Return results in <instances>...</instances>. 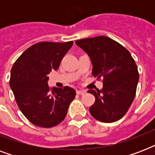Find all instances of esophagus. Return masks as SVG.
I'll return each mask as SVG.
<instances>
[{
	"instance_id": "1",
	"label": "esophagus",
	"mask_w": 155,
	"mask_h": 155,
	"mask_svg": "<svg viewBox=\"0 0 155 155\" xmlns=\"http://www.w3.org/2000/svg\"><path fill=\"white\" fill-rule=\"evenodd\" d=\"M76 93H77V94H80V95H84L86 93V91H85V90L80 89V90H77V91H76Z\"/></svg>"
}]
</instances>
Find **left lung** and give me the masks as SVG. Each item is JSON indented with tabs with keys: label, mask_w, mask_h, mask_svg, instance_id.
I'll use <instances>...</instances> for the list:
<instances>
[{
	"label": "left lung",
	"mask_w": 155,
	"mask_h": 155,
	"mask_svg": "<svg viewBox=\"0 0 155 155\" xmlns=\"http://www.w3.org/2000/svg\"><path fill=\"white\" fill-rule=\"evenodd\" d=\"M75 43L89 56L92 75L97 80L103 78L101 91H87L96 99L89 108L91 115L101 122L120 120L136 94L139 75L134 59L128 50L106 36L84 38Z\"/></svg>",
	"instance_id": "1"
}]
</instances>
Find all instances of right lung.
Instances as JSON below:
<instances>
[{
    "label": "right lung",
    "instance_id": "1",
    "mask_svg": "<svg viewBox=\"0 0 155 155\" xmlns=\"http://www.w3.org/2000/svg\"><path fill=\"white\" fill-rule=\"evenodd\" d=\"M73 42H42L25 50L11 69L9 86L23 115L34 125L43 128L63 121L75 91L66 86H48V75L58 69L62 58Z\"/></svg>",
    "mask_w": 155,
    "mask_h": 155
}]
</instances>
